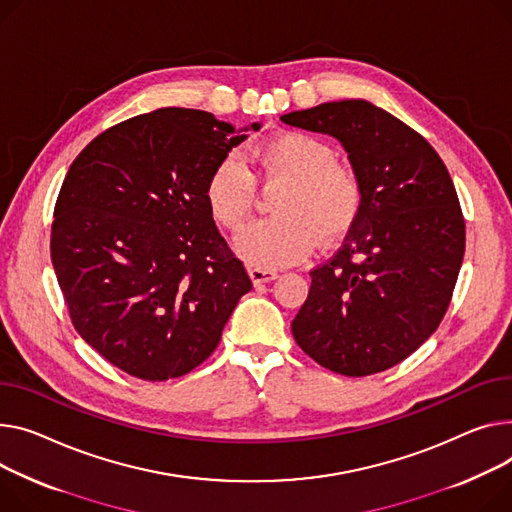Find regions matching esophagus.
Returning a JSON list of instances; mask_svg holds the SVG:
<instances>
[{
    "instance_id": "esophagus-1",
    "label": "esophagus",
    "mask_w": 512,
    "mask_h": 512,
    "mask_svg": "<svg viewBox=\"0 0 512 512\" xmlns=\"http://www.w3.org/2000/svg\"><path fill=\"white\" fill-rule=\"evenodd\" d=\"M249 276H251V280H253V284H255V286L267 284V282H271V280H276V278H278L276 271L263 269V267H249Z\"/></svg>"
}]
</instances>
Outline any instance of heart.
Segmentation results:
<instances>
[{
    "label": "heart",
    "instance_id": "heart-1",
    "mask_svg": "<svg viewBox=\"0 0 512 512\" xmlns=\"http://www.w3.org/2000/svg\"><path fill=\"white\" fill-rule=\"evenodd\" d=\"M255 164L267 185L286 183L276 199V218L253 224L236 238V251L263 269L286 267L309 257L319 238L333 245L344 238L362 210V181L337 162L335 148L313 133L290 129L255 148ZM214 220L230 232L243 230L257 203V183L236 156L220 160L206 183Z\"/></svg>",
    "mask_w": 512,
    "mask_h": 512
}]
</instances>
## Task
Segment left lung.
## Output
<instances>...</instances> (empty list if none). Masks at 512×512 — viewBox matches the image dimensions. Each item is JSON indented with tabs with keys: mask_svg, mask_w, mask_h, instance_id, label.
Segmentation results:
<instances>
[{
	"mask_svg": "<svg viewBox=\"0 0 512 512\" xmlns=\"http://www.w3.org/2000/svg\"><path fill=\"white\" fill-rule=\"evenodd\" d=\"M280 119L342 142L364 191L344 247L311 271L292 335L337 374L387 370L436 331L457 284L465 220L449 170L418 131L366 100Z\"/></svg>",
	"mask_w": 512,
	"mask_h": 512,
	"instance_id": "obj_1",
	"label": "left lung"
}]
</instances>
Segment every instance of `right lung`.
<instances>
[{"instance_id": "right-lung-1", "label": "right lung", "mask_w": 512, "mask_h": 512, "mask_svg": "<svg viewBox=\"0 0 512 512\" xmlns=\"http://www.w3.org/2000/svg\"><path fill=\"white\" fill-rule=\"evenodd\" d=\"M247 129L158 109L96 135L67 170L55 276L84 342L131 377L168 381L208 360L253 288L206 203L210 173Z\"/></svg>"}]
</instances>
